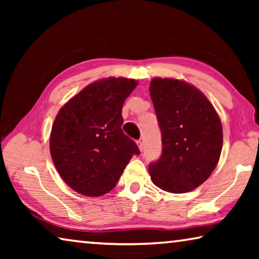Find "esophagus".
<instances>
[{"mask_svg": "<svg viewBox=\"0 0 259 259\" xmlns=\"http://www.w3.org/2000/svg\"><path fill=\"white\" fill-rule=\"evenodd\" d=\"M137 146H138L140 152H142V151L144 150V144H143L142 140H138V142H137Z\"/></svg>", "mask_w": 259, "mask_h": 259, "instance_id": "1", "label": "esophagus"}]
</instances>
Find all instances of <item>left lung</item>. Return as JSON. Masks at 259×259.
Masks as SVG:
<instances>
[{
  "instance_id": "left-lung-1",
  "label": "left lung",
  "mask_w": 259,
  "mask_h": 259,
  "mask_svg": "<svg viewBox=\"0 0 259 259\" xmlns=\"http://www.w3.org/2000/svg\"><path fill=\"white\" fill-rule=\"evenodd\" d=\"M150 94L162 134V155L148 166L152 182L170 193L199 187L216 168L223 126L216 109L194 85L154 77Z\"/></svg>"
}]
</instances>
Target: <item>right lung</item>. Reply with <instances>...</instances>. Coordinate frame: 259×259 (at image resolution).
Masks as SVG:
<instances>
[{
  "mask_svg": "<svg viewBox=\"0 0 259 259\" xmlns=\"http://www.w3.org/2000/svg\"><path fill=\"white\" fill-rule=\"evenodd\" d=\"M125 77L87 85L60 108L50 135L57 171L80 194L100 196L113 190L138 146L122 131V107L137 87Z\"/></svg>",
  "mask_w": 259,
  "mask_h": 259,
  "instance_id": "right-lung-1",
  "label": "right lung"
}]
</instances>
